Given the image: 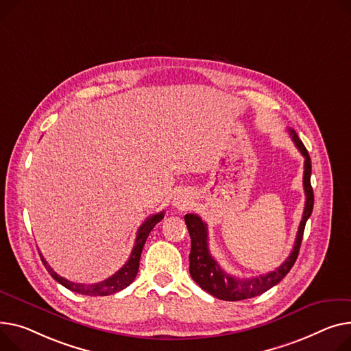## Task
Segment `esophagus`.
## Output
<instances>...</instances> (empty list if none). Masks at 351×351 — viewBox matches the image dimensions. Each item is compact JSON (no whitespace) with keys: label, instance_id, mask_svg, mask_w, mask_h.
I'll return each instance as SVG.
<instances>
[{"label":"esophagus","instance_id":"esophagus-1","mask_svg":"<svg viewBox=\"0 0 351 351\" xmlns=\"http://www.w3.org/2000/svg\"><path fill=\"white\" fill-rule=\"evenodd\" d=\"M189 203H191V197L184 192H178L173 197V206L178 208H184Z\"/></svg>","mask_w":351,"mask_h":351}]
</instances>
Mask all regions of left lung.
Returning a JSON list of instances; mask_svg holds the SVG:
<instances>
[{"label":"left lung","mask_w":351,"mask_h":351,"mask_svg":"<svg viewBox=\"0 0 351 351\" xmlns=\"http://www.w3.org/2000/svg\"><path fill=\"white\" fill-rule=\"evenodd\" d=\"M289 132H291L293 144L296 145L299 152L303 155V158H305L303 189H305L306 200H305V208H303L302 220L298 228L295 245L288 258L275 271L255 276V278H236L230 275L217 264V261L213 258L212 254H210L208 243H207V224L197 215L191 213L184 216V223L188 226L191 241H192V248L189 254V261H191L189 272L193 278V281L203 291L213 295L217 299L234 302V300L250 299L267 292L268 289H271L272 287H275L276 284L282 281L298 258L303 231H305L306 221L311 217L312 210H313V189L311 184L312 162H311L308 149L302 144L295 130L289 128Z\"/></svg>","instance_id":"8db88e82"}]
</instances>
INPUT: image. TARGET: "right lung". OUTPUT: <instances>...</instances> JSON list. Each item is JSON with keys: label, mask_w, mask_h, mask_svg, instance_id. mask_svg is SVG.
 I'll use <instances>...</instances> for the list:
<instances>
[{"label": "right lung", "mask_w": 351, "mask_h": 351, "mask_svg": "<svg viewBox=\"0 0 351 351\" xmlns=\"http://www.w3.org/2000/svg\"><path fill=\"white\" fill-rule=\"evenodd\" d=\"M163 212L156 213L151 217H148L144 224L138 228L136 232V239H135V244L134 248L131 251V255L128 261L117 271L114 275H111L110 278L104 279L101 282L97 284H77V282H72V281H67L63 276L58 275L51 265H48V263L45 261L43 255L40 254V260L45 265V268L48 269V272L51 274V276L58 281L60 285H63L64 288L73 291L76 293H82V295H88V296H107L115 292H120L124 288H127L136 276L138 268H139V258H141V252L144 248V244L149 236V232L152 231V228L155 227V224H158L162 219H163Z\"/></svg>", "instance_id": "right-lung-1"}]
</instances>
